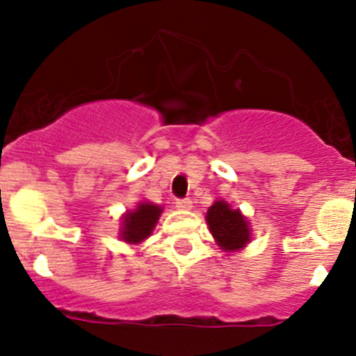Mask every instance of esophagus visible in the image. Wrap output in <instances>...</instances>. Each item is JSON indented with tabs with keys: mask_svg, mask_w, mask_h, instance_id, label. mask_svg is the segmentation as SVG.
I'll return each mask as SVG.
<instances>
[{
	"mask_svg": "<svg viewBox=\"0 0 356 356\" xmlns=\"http://www.w3.org/2000/svg\"><path fill=\"white\" fill-rule=\"evenodd\" d=\"M176 207H178L180 210H191V209H193V200H191V197L176 200Z\"/></svg>",
	"mask_w": 356,
	"mask_h": 356,
	"instance_id": "esophagus-1",
	"label": "esophagus"
}]
</instances>
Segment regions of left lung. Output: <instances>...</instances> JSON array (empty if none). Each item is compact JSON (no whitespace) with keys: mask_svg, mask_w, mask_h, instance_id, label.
Instances as JSON below:
<instances>
[{"mask_svg":"<svg viewBox=\"0 0 356 356\" xmlns=\"http://www.w3.org/2000/svg\"><path fill=\"white\" fill-rule=\"evenodd\" d=\"M207 222L217 246L222 251H238L251 241L248 219L242 216L241 210L232 209L226 201H213V205L207 212Z\"/></svg>","mask_w":356,"mask_h":356,"instance_id":"obj_1","label":"left lung"}]
</instances>
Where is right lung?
<instances>
[{
  "label": "right lung",
  "mask_w": 356,
  "mask_h": 356,
  "mask_svg": "<svg viewBox=\"0 0 356 356\" xmlns=\"http://www.w3.org/2000/svg\"><path fill=\"white\" fill-rule=\"evenodd\" d=\"M162 207L153 205L151 201H140L137 209L128 210L122 216L121 238L128 244H140L146 241L155 229Z\"/></svg>",
  "instance_id": "1"
}]
</instances>
